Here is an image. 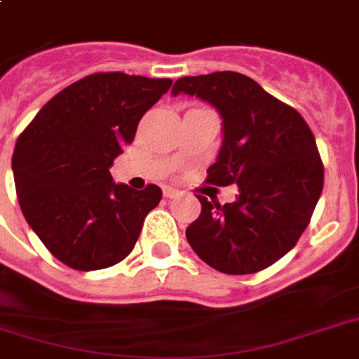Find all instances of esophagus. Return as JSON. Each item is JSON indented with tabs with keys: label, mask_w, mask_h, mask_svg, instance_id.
<instances>
[{
	"label": "esophagus",
	"mask_w": 359,
	"mask_h": 359,
	"mask_svg": "<svg viewBox=\"0 0 359 359\" xmlns=\"http://www.w3.org/2000/svg\"><path fill=\"white\" fill-rule=\"evenodd\" d=\"M177 196H179V190H175V188H171V187L163 188V198H167V200L177 198Z\"/></svg>",
	"instance_id": "esophagus-1"
}]
</instances>
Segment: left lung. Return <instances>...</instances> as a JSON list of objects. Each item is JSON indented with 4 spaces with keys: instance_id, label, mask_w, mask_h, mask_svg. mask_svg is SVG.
Here are the masks:
<instances>
[{
    "instance_id": "left-lung-1",
    "label": "left lung",
    "mask_w": 359,
    "mask_h": 359,
    "mask_svg": "<svg viewBox=\"0 0 359 359\" xmlns=\"http://www.w3.org/2000/svg\"><path fill=\"white\" fill-rule=\"evenodd\" d=\"M171 93L219 110L224 137L207 182L240 188L224 205L198 196L201 213L187 228L188 243L219 272H261L297 245L320 200L323 163L314 135L294 108L238 72L187 76Z\"/></svg>"
}]
</instances>
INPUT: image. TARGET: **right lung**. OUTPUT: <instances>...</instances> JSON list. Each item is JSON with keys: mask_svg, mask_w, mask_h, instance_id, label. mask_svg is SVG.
Returning a JSON list of instances; mask_svg holds the SVG:
<instances>
[{"mask_svg": "<svg viewBox=\"0 0 359 359\" xmlns=\"http://www.w3.org/2000/svg\"><path fill=\"white\" fill-rule=\"evenodd\" d=\"M171 83L123 72L91 74L55 95L20 133L13 152L18 203L66 266L100 270L133 251L161 188L116 184L110 167Z\"/></svg>", "mask_w": 359, "mask_h": 359, "instance_id": "add662e5", "label": "right lung"}]
</instances>
